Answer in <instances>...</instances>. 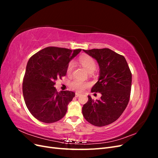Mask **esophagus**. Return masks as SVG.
Returning <instances> with one entry per match:
<instances>
[{
    "label": "esophagus",
    "mask_w": 158,
    "mask_h": 158,
    "mask_svg": "<svg viewBox=\"0 0 158 158\" xmlns=\"http://www.w3.org/2000/svg\"><path fill=\"white\" fill-rule=\"evenodd\" d=\"M80 95V94H78V93H76V94H75V97L76 98H78V97H79Z\"/></svg>",
    "instance_id": "1"
}]
</instances>
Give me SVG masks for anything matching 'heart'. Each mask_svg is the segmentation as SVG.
Segmentation results:
<instances>
[{"mask_svg":"<svg viewBox=\"0 0 158 158\" xmlns=\"http://www.w3.org/2000/svg\"><path fill=\"white\" fill-rule=\"evenodd\" d=\"M80 62L85 70H87L89 73H92L96 68V63L94 59L89 56H84L80 59ZM74 64L73 62H70L67 66L66 72L67 74H70L73 70ZM88 85V84L86 82H83L79 80H74L70 83V87L74 90L78 92H82Z\"/></svg>","mask_w":158,"mask_h":158,"instance_id":"1","label":"heart"}]
</instances>
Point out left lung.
<instances>
[{
  "instance_id": "8db88e82",
  "label": "left lung",
  "mask_w": 158,
  "mask_h": 158,
  "mask_svg": "<svg viewBox=\"0 0 158 158\" xmlns=\"http://www.w3.org/2000/svg\"><path fill=\"white\" fill-rule=\"evenodd\" d=\"M83 51L99 64V79L91 92L102 94L101 99L95 101L88 95V101L82 107L83 116L94 126H106L117 120L127 106L131 90V72L125 57L111 49Z\"/></svg>"
}]
</instances>
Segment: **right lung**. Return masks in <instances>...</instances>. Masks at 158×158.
<instances>
[{"label": "right lung", "instance_id": "obj_1", "mask_svg": "<svg viewBox=\"0 0 158 158\" xmlns=\"http://www.w3.org/2000/svg\"><path fill=\"white\" fill-rule=\"evenodd\" d=\"M82 49L48 47L28 60L23 80V99L28 110L37 120L45 123L59 121L75 96L71 91L58 92L55 81L66 74L69 62Z\"/></svg>", "mask_w": 158, "mask_h": 158}]
</instances>
